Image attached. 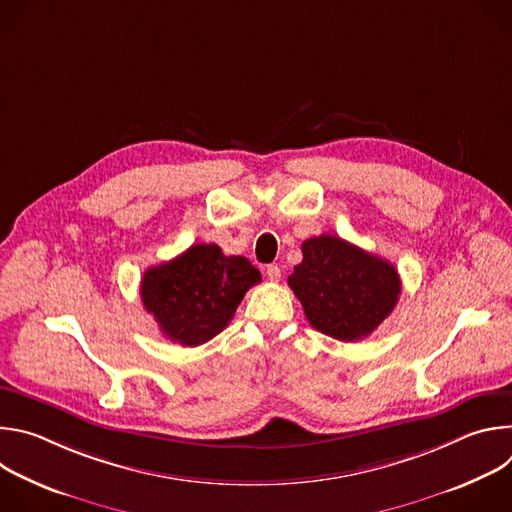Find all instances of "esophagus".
<instances>
[{"mask_svg": "<svg viewBox=\"0 0 512 512\" xmlns=\"http://www.w3.org/2000/svg\"><path fill=\"white\" fill-rule=\"evenodd\" d=\"M265 273H267V277H269L271 281H279V277H281V269H279L277 265H267Z\"/></svg>", "mask_w": 512, "mask_h": 512, "instance_id": "esophagus-1", "label": "esophagus"}]
</instances>
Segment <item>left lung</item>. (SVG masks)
<instances>
[{
  "instance_id": "obj_1",
  "label": "left lung",
  "mask_w": 512,
  "mask_h": 512,
  "mask_svg": "<svg viewBox=\"0 0 512 512\" xmlns=\"http://www.w3.org/2000/svg\"><path fill=\"white\" fill-rule=\"evenodd\" d=\"M302 255L287 285L318 332L354 342L369 336L397 306L401 279L387 259L334 235L304 241Z\"/></svg>"
}]
</instances>
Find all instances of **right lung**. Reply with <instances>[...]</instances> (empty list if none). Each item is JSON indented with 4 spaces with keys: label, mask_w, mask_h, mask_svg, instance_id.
<instances>
[{
    "label": "right lung",
    "mask_w": 512,
    "mask_h": 512,
    "mask_svg": "<svg viewBox=\"0 0 512 512\" xmlns=\"http://www.w3.org/2000/svg\"><path fill=\"white\" fill-rule=\"evenodd\" d=\"M259 281L249 259L198 243L145 271L139 294L166 338L200 346L227 328L247 289Z\"/></svg>",
    "instance_id": "add662e5"
}]
</instances>
